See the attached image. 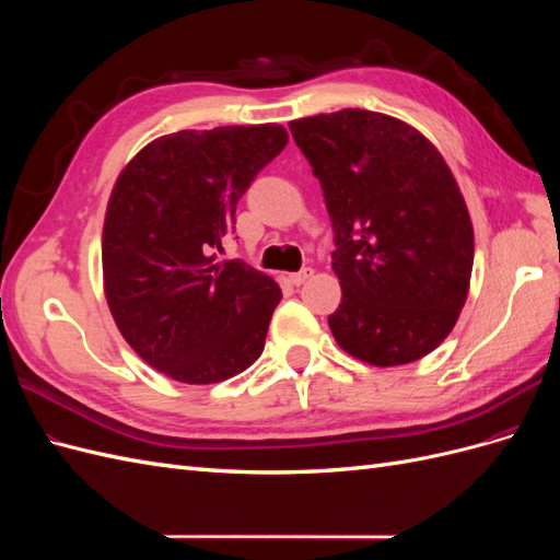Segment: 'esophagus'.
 I'll return each mask as SVG.
<instances>
[{"mask_svg":"<svg viewBox=\"0 0 560 560\" xmlns=\"http://www.w3.org/2000/svg\"><path fill=\"white\" fill-rule=\"evenodd\" d=\"M311 276H313V268H301L299 273H292V276H290V280H292V284H303Z\"/></svg>","mask_w":560,"mask_h":560,"instance_id":"obj_1","label":"esophagus"}]
</instances>
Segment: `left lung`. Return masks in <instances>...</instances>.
Segmentation results:
<instances>
[{
	"mask_svg": "<svg viewBox=\"0 0 560 560\" xmlns=\"http://www.w3.org/2000/svg\"><path fill=\"white\" fill-rule=\"evenodd\" d=\"M322 184L343 299L329 329L352 358L409 364L455 327L469 292L474 229L451 167L413 126L369 109L290 124Z\"/></svg>",
	"mask_w": 560,
	"mask_h": 560,
	"instance_id": "left-lung-1",
	"label": "left lung"
}]
</instances>
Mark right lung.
<instances>
[{
  "mask_svg": "<svg viewBox=\"0 0 560 560\" xmlns=\"http://www.w3.org/2000/svg\"><path fill=\"white\" fill-rule=\"evenodd\" d=\"M278 124L179 130L118 175L103 229V278L128 346L161 374L208 385L259 360L278 282L217 261L235 206L287 144Z\"/></svg>",
  "mask_w": 560,
  "mask_h": 560,
  "instance_id": "1",
  "label": "right lung"
}]
</instances>
